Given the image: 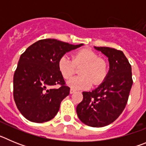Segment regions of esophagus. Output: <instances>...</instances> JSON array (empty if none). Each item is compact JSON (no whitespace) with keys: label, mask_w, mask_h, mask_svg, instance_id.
Returning a JSON list of instances; mask_svg holds the SVG:
<instances>
[{"label":"esophagus","mask_w":146,"mask_h":146,"mask_svg":"<svg viewBox=\"0 0 146 146\" xmlns=\"http://www.w3.org/2000/svg\"><path fill=\"white\" fill-rule=\"evenodd\" d=\"M75 90H74V89H73V88H71L70 89V94H73V93H74L75 92Z\"/></svg>","instance_id":"1"}]
</instances>
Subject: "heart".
<instances>
[{"label":"heart","instance_id":"1","mask_svg":"<svg viewBox=\"0 0 146 146\" xmlns=\"http://www.w3.org/2000/svg\"><path fill=\"white\" fill-rule=\"evenodd\" d=\"M80 69L81 75L73 77L68 84L75 89H88L94 85H99L106 79L108 74V64L104 59L99 58L94 51L82 49L74 53L73 59L64 55L58 60V69L65 79H70Z\"/></svg>","mask_w":146,"mask_h":146}]
</instances>
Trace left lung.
Listing matches in <instances>:
<instances>
[{
    "label": "left lung",
    "instance_id": "left-lung-1",
    "mask_svg": "<svg viewBox=\"0 0 146 146\" xmlns=\"http://www.w3.org/2000/svg\"><path fill=\"white\" fill-rule=\"evenodd\" d=\"M108 57L110 71L97 88L82 92L83 99L77 107L82 123L92 127H102L113 123L123 111L128 102L133 80L131 67L121 50L94 47Z\"/></svg>",
    "mask_w": 146,
    "mask_h": 146
}]
</instances>
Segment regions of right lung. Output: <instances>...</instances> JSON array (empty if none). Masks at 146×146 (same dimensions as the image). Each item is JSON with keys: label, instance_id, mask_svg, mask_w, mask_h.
Wrapping results in <instances>:
<instances>
[{"label": "right lung", "instance_id": "right-lung-1", "mask_svg": "<svg viewBox=\"0 0 146 146\" xmlns=\"http://www.w3.org/2000/svg\"><path fill=\"white\" fill-rule=\"evenodd\" d=\"M82 45L41 39L22 54L14 74L13 96L26 119L43 123L55 116L70 91L58 69V60L66 52ZM56 84L58 88H54Z\"/></svg>", "mask_w": 146, "mask_h": 146}]
</instances>
